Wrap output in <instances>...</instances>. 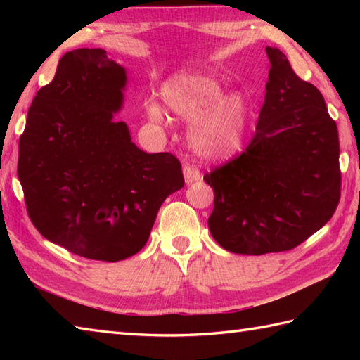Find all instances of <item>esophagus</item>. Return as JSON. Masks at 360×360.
Returning <instances> with one entry per match:
<instances>
[{
  "label": "esophagus",
  "instance_id": "34e87169",
  "mask_svg": "<svg viewBox=\"0 0 360 360\" xmlns=\"http://www.w3.org/2000/svg\"><path fill=\"white\" fill-rule=\"evenodd\" d=\"M201 178V173L200 170L195 165H184V179H186V184H192V182L198 181Z\"/></svg>",
  "mask_w": 360,
  "mask_h": 360
}]
</instances>
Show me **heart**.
I'll list each match as a JSON object with an SVG mask.
<instances>
[{
    "label": "heart",
    "mask_w": 360,
    "mask_h": 360,
    "mask_svg": "<svg viewBox=\"0 0 360 360\" xmlns=\"http://www.w3.org/2000/svg\"><path fill=\"white\" fill-rule=\"evenodd\" d=\"M224 86L204 71H179L164 82L159 97L178 119L193 120L190 141L204 156L223 158L240 147L246 129V105L238 96L224 97ZM153 122H164L165 112L155 98L145 105Z\"/></svg>",
    "instance_id": "obj_1"
}]
</instances>
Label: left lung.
Returning <instances> with one entry per match:
<instances>
[{
    "mask_svg": "<svg viewBox=\"0 0 360 360\" xmlns=\"http://www.w3.org/2000/svg\"><path fill=\"white\" fill-rule=\"evenodd\" d=\"M255 136L204 181L215 192L210 233L233 254L294 249L322 229L340 200L339 133L322 93L277 48Z\"/></svg>",
    "mask_w": 360,
    "mask_h": 360,
    "instance_id": "obj_1",
    "label": "left lung"
}]
</instances>
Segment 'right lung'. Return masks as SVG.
I'll list each match as a JSON object with an SVG mask.
<instances>
[{
  "label": "right lung",
  "instance_id": "add662e5",
  "mask_svg": "<svg viewBox=\"0 0 360 360\" xmlns=\"http://www.w3.org/2000/svg\"><path fill=\"white\" fill-rule=\"evenodd\" d=\"M127 72L103 49L60 58L30 105L18 145V179L32 224L75 255L120 262L148 241L165 198L184 187L178 158L131 142Z\"/></svg>",
  "mask_w": 360,
  "mask_h": 360
}]
</instances>
